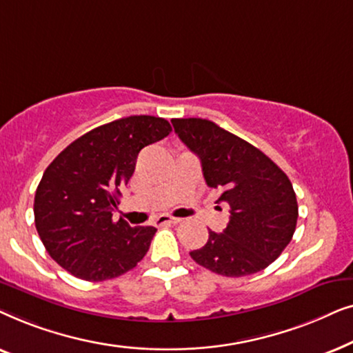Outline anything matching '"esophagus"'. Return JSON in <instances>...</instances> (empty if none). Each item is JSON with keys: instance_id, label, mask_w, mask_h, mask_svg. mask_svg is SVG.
Listing matches in <instances>:
<instances>
[{"instance_id": "1", "label": "esophagus", "mask_w": 353, "mask_h": 353, "mask_svg": "<svg viewBox=\"0 0 353 353\" xmlns=\"http://www.w3.org/2000/svg\"><path fill=\"white\" fill-rule=\"evenodd\" d=\"M181 219H176V216H170V215H161L159 219L156 220V225H165V223H172V225H176L180 223Z\"/></svg>"}]
</instances>
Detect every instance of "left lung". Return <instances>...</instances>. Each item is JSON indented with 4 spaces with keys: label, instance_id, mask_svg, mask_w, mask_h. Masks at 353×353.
Listing matches in <instances>:
<instances>
[{
    "label": "left lung",
    "instance_id": "1",
    "mask_svg": "<svg viewBox=\"0 0 353 353\" xmlns=\"http://www.w3.org/2000/svg\"><path fill=\"white\" fill-rule=\"evenodd\" d=\"M175 133L201 159L216 202L230 205L223 233L209 231L204 248L190 252L201 267L239 278L274 262L296 231L299 207L292 183L252 144L205 119H172Z\"/></svg>",
    "mask_w": 353,
    "mask_h": 353
}]
</instances>
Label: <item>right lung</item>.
<instances>
[{"label":"right lung","mask_w":353,"mask_h":353,"mask_svg":"<svg viewBox=\"0 0 353 353\" xmlns=\"http://www.w3.org/2000/svg\"><path fill=\"white\" fill-rule=\"evenodd\" d=\"M170 132L165 119L130 115L85 133L48 165L33 214L54 262L85 281L117 278L141 262L157 230L114 221L112 212L139 151Z\"/></svg>","instance_id":"1"}]
</instances>
